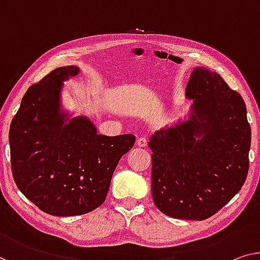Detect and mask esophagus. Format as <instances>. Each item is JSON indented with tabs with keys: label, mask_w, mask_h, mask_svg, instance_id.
Listing matches in <instances>:
<instances>
[{
	"label": "esophagus",
	"mask_w": 260,
	"mask_h": 260,
	"mask_svg": "<svg viewBox=\"0 0 260 260\" xmlns=\"http://www.w3.org/2000/svg\"><path fill=\"white\" fill-rule=\"evenodd\" d=\"M137 146L140 147V148L146 147L147 146V139L146 138H139L137 140Z\"/></svg>",
	"instance_id": "1"
}]
</instances>
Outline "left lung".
Here are the masks:
<instances>
[{
    "label": "left lung",
    "instance_id": "8db88e82",
    "mask_svg": "<svg viewBox=\"0 0 260 260\" xmlns=\"http://www.w3.org/2000/svg\"><path fill=\"white\" fill-rule=\"evenodd\" d=\"M185 98L192 102L188 118L149 138L152 195L165 215L203 220L243 187L251 129L243 98L218 73L196 67Z\"/></svg>",
    "mask_w": 260,
    "mask_h": 260
}]
</instances>
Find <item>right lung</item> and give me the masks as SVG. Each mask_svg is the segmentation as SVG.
Listing matches in <instances>:
<instances>
[{"label": "right lung", "instance_id": "add662e5", "mask_svg": "<svg viewBox=\"0 0 260 260\" xmlns=\"http://www.w3.org/2000/svg\"><path fill=\"white\" fill-rule=\"evenodd\" d=\"M81 70L58 68L31 86L10 125L11 168L17 187L52 216L87 214L105 202L112 175L135 137L98 134L86 115L64 107L65 81Z\"/></svg>", "mask_w": 260, "mask_h": 260}]
</instances>
